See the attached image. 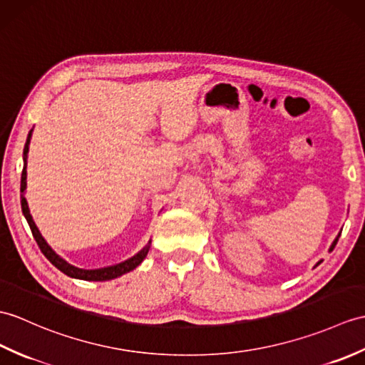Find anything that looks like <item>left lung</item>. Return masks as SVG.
<instances>
[{
    "mask_svg": "<svg viewBox=\"0 0 365 365\" xmlns=\"http://www.w3.org/2000/svg\"><path fill=\"white\" fill-rule=\"evenodd\" d=\"M339 236H341V233H339L337 236H336V238H334V241H333V244L331 245H329V252H333V249L336 247V244H337V241H339ZM320 262H322V259L317 262V264L316 266H319L320 264Z\"/></svg>",
    "mask_w": 365,
    "mask_h": 365,
    "instance_id": "8db88e82",
    "label": "left lung"
}]
</instances>
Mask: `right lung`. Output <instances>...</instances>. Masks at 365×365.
<instances>
[{
	"mask_svg": "<svg viewBox=\"0 0 365 365\" xmlns=\"http://www.w3.org/2000/svg\"><path fill=\"white\" fill-rule=\"evenodd\" d=\"M31 137H32V129L28 133V138H26V144H24V149H23V173H21V186H20V192H21V210H23V215L26 217V221L31 227V232L34 240L37 241L40 250L43 252V255L53 262V266H56L61 272H63L65 275L71 277V278H78V279H86V282H107V279H113L121 277L127 272H130L135 267H138L143 259L146 258L148 252L150 249V241L144 245V247L138 252L135 253V255L129 259H125L123 262H118V264L113 266H107V267H101V269H81V267H76L70 262L65 261L61 255H57V253L53 250V247L46 242V240L41 236L40 230L37 228L36 222H34V219L31 216V211L28 207V202L26 197H24V192H26V166H28V152H29V143H31Z\"/></svg>",
	"mask_w": 365,
	"mask_h": 365,
	"instance_id": "1",
	"label": "right lung"
}]
</instances>
